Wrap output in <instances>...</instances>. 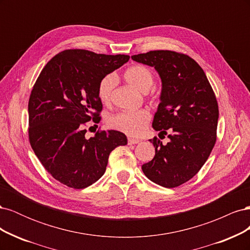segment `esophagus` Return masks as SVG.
I'll return each instance as SVG.
<instances>
[{"label":"esophagus","mask_w":250,"mask_h":250,"mask_svg":"<svg viewBox=\"0 0 250 250\" xmlns=\"http://www.w3.org/2000/svg\"><path fill=\"white\" fill-rule=\"evenodd\" d=\"M140 142L141 141L138 139H132V138L128 139V144H129V145H134V144H139Z\"/></svg>","instance_id":"34e87169"}]
</instances>
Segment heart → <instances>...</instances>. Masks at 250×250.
<instances>
[{"label":"heart","instance_id":"heart-1","mask_svg":"<svg viewBox=\"0 0 250 250\" xmlns=\"http://www.w3.org/2000/svg\"><path fill=\"white\" fill-rule=\"evenodd\" d=\"M126 81L138 88L142 93H147L152 87L154 77L148 67L137 64L127 69L124 73ZM116 76L112 74L104 76L98 84V98L99 100L107 104L110 101L112 89L116 85ZM149 112L145 109L135 111H122L113 115L108 119V125L115 129L122 131L131 137H139L146 129L149 122Z\"/></svg>","mask_w":250,"mask_h":250}]
</instances>
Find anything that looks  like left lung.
I'll return each instance as SVG.
<instances>
[{"instance_id": "1", "label": "left lung", "mask_w": 250, "mask_h": 250, "mask_svg": "<svg viewBox=\"0 0 250 250\" xmlns=\"http://www.w3.org/2000/svg\"><path fill=\"white\" fill-rule=\"evenodd\" d=\"M131 58L160 75L162 92L152 127L170 140L166 145L149 140L155 155L142 170L157 185L178 187L198 173L214 148L219 118L214 90L201 66L188 55L158 50Z\"/></svg>"}]
</instances>
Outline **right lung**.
Returning <instances> with one entry per match:
<instances>
[{
    "label": "right lung",
    "mask_w": 250,
    "mask_h": 250,
    "mask_svg": "<svg viewBox=\"0 0 250 250\" xmlns=\"http://www.w3.org/2000/svg\"><path fill=\"white\" fill-rule=\"evenodd\" d=\"M128 60V55L65 50L37 78L28 104L29 140L44 169L62 185H93L105 173L111 151L127 144L126 135L117 130L98 131L86 139L84 126L101 119L100 80Z\"/></svg>",
    "instance_id": "1"
}]
</instances>
